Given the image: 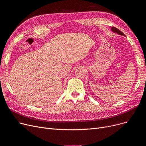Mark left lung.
Returning <instances> with one entry per match:
<instances>
[{
	"label": "left lung",
	"instance_id": "8db88e82",
	"mask_svg": "<svg viewBox=\"0 0 146 146\" xmlns=\"http://www.w3.org/2000/svg\"><path fill=\"white\" fill-rule=\"evenodd\" d=\"M111 29H112V31L113 32H114V33H117L118 34H119V35H124V36H125V35L122 33L121 31L119 30V29H117V28H115V27H112L111 28Z\"/></svg>",
	"mask_w": 146,
	"mask_h": 146
}]
</instances>
